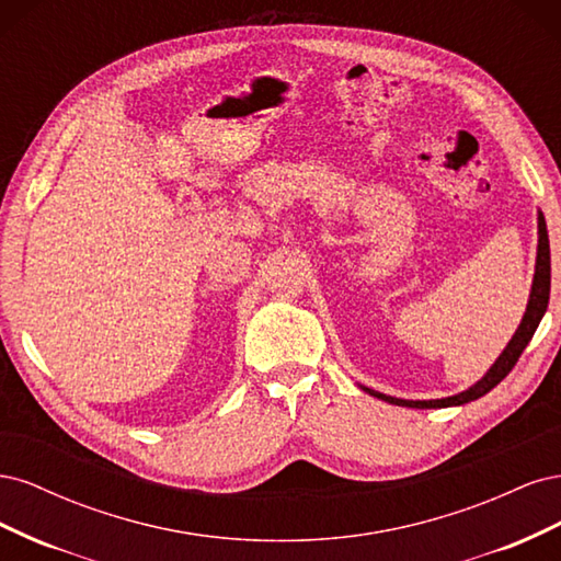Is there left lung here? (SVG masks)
<instances>
[{"label": "left lung", "mask_w": 561, "mask_h": 561, "mask_svg": "<svg viewBox=\"0 0 561 561\" xmlns=\"http://www.w3.org/2000/svg\"><path fill=\"white\" fill-rule=\"evenodd\" d=\"M548 299H550V241H548V229H546V217L542 213L538 215V257H536V276H534V287H531V297H529V307H526V313L519 322V328L515 332V336L511 339V344L505 346V351L501 353V358L491 365V369L486 375L470 386L468 390L451 398H443V400H400V398H390L383 393H377V390L365 388L367 393H371L379 400H386L390 404L398 407H414V410H433V407H454V404H466L470 400H478L484 393H489L491 388L499 386L511 369L517 365L522 351L526 348V344L531 342V336L538 328V322L548 309Z\"/></svg>", "instance_id": "left-lung-1"}]
</instances>
